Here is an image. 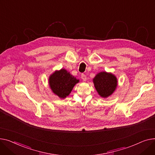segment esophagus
Returning <instances> with one entry per match:
<instances>
[{
	"label": "esophagus",
	"instance_id": "obj_1",
	"mask_svg": "<svg viewBox=\"0 0 155 155\" xmlns=\"http://www.w3.org/2000/svg\"><path fill=\"white\" fill-rule=\"evenodd\" d=\"M81 78H82V79L83 80V81H86V79H87L86 76L84 74H81Z\"/></svg>",
	"mask_w": 155,
	"mask_h": 155
}]
</instances>
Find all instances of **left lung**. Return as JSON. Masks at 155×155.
Segmentation results:
<instances>
[{
    "label": "left lung",
    "mask_w": 155,
    "mask_h": 155,
    "mask_svg": "<svg viewBox=\"0 0 155 155\" xmlns=\"http://www.w3.org/2000/svg\"><path fill=\"white\" fill-rule=\"evenodd\" d=\"M95 88L98 94L103 97L112 94L117 86V79L111 73L101 72L93 79Z\"/></svg>",
    "instance_id": "1"
}]
</instances>
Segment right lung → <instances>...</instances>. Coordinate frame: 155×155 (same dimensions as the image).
<instances>
[{
  "label": "right lung",
  "instance_id": "obj_1",
  "mask_svg": "<svg viewBox=\"0 0 155 155\" xmlns=\"http://www.w3.org/2000/svg\"><path fill=\"white\" fill-rule=\"evenodd\" d=\"M49 83L54 94L61 98H65L71 92L74 85L79 81L66 70L62 69L51 75Z\"/></svg>",
  "mask_w": 155,
  "mask_h": 155
}]
</instances>
